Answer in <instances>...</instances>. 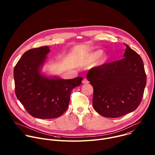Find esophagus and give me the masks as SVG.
<instances>
[{"mask_svg": "<svg viewBox=\"0 0 155 155\" xmlns=\"http://www.w3.org/2000/svg\"><path fill=\"white\" fill-rule=\"evenodd\" d=\"M82 83H84V84H87V83H89V81H87V79L84 78V79L83 80V81H82Z\"/></svg>", "mask_w": 155, "mask_h": 155, "instance_id": "esophagus-1", "label": "esophagus"}]
</instances>
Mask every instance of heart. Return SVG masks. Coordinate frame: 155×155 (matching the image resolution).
Listing matches in <instances>:
<instances>
[{"label":"heart","instance_id":"b5f03b06","mask_svg":"<svg viewBox=\"0 0 155 155\" xmlns=\"http://www.w3.org/2000/svg\"><path fill=\"white\" fill-rule=\"evenodd\" d=\"M103 54V51L101 50H96L94 51L91 52L86 54L85 56L81 58L78 61V65L81 67L90 65L96 61L98 58H99ZM108 59V56L107 54L104 55L101 59L97 62V65H103L107 62Z\"/></svg>","mask_w":155,"mask_h":155}]
</instances>
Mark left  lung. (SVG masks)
Listing matches in <instances>:
<instances>
[{
  "instance_id": "left-lung-1",
  "label": "left lung",
  "mask_w": 155,
  "mask_h": 155,
  "mask_svg": "<svg viewBox=\"0 0 155 155\" xmlns=\"http://www.w3.org/2000/svg\"><path fill=\"white\" fill-rule=\"evenodd\" d=\"M123 58L92 68L87 79L93 87V105L107 118H118L139 107L147 83L141 57L126 44Z\"/></svg>"
}]
</instances>
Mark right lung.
Segmentation results:
<instances>
[{
  "mask_svg": "<svg viewBox=\"0 0 155 155\" xmlns=\"http://www.w3.org/2000/svg\"><path fill=\"white\" fill-rule=\"evenodd\" d=\"M50 50L41 47L25 52L14 68L15 94L32 117L56 118L69 107L72 90L81 84L82 77L64 80L41 73Z\"/></svg>",
  "mask_w": 155,
  "mask_h": 155,
  "instance_id": "obj_1",
  "label": "right lung"
}]
</instances>
